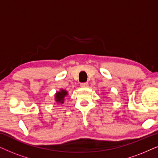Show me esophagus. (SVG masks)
<instances>
[{
	"mask_svg": "<svg viewBox=\"0 0 158 158\" xmlns=\"http://www.w3.org/2000/svg\"><path fill=\"white\" fill-rule=\"evenodd\" d=\"M80 86L81 87H87L88 86V83L87 82H83L80 84Z\"/></svg>",
	"mask_w": 158,
	"mask_h": 158,
	"instance_id": "obj_1",
	"label": "esophagus"
}]
</instances>
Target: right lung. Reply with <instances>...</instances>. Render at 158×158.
<instances>
[{
  "label": "right lung",
  "mask_w": 158,
  "mask_h": 158,
  "mask_svg": "<svg viewBox=\"0 0 158 158\" xmlns=\"http://www.w3.org/2000/svg\"><path fill=\"white\" fill-rule=\"evenodd\" d=\"M66 95H68V92L65 89H60L59 92L56 93L55 95V101L59 103H63L65 101V98Z\"/></svg>",
  "instance_id": "obj_1"
}]
</instances>
